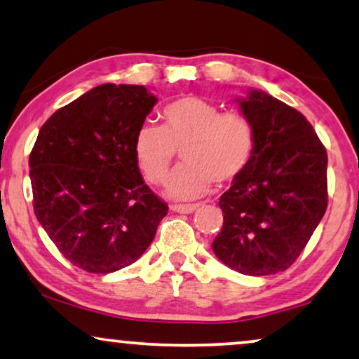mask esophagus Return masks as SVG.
I'll return each instance as SVG.
<instances>
[{"mask_svg":"<svg viewBox=\"0 0 359 359\" xmlns=\"http://www.w3.org/2000/svg\"><path fill=\"white\" fill-rule=\"evenodd\" d=\"M171 209L181 214H191L198 209V204H173Z\"/></svg>","mask_w":359,"mask_h":359,"instance_id":"obj_1","label":"esophagus"}]
</instances>
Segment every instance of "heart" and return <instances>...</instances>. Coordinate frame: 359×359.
Listing matches in <instances>:
<instances>
[{
    "mask_svg": "<svg viewBox=\"0 0 359 359\" xmlns=\"http://www.w3.org/2000/svg\"><path fill=\"white\" fill-rule=\"evenodd\" d=\"M161 127L143 123L133 140V155L150 183L168 173L176 150L180 165L166 181V193L176 199L203 196L211 183L226 184L239 178L252 160L255 133L239 111H221L201 97H181L163 107Z\"/></svg>",
    "mask_w": 359,
    "mask_h": 359,
    "instance_id": "obj_1",
    "label": "heart"
}]
</instances>
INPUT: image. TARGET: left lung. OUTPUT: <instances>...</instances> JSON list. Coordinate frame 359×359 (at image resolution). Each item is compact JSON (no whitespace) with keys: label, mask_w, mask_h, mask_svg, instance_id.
Wrapping results in <instances>:
<instances>
[{"label":"left lung","mask_w":359,"mask_h":359,"mask_svg":"<svg viewBox=\"0 0 359 359\" xmlns=\"http://www.w3.org/2000/svg\"><path fill=\"white\" fill-rule=\"evenodd\" d=\"M255 133L252 160L222 194L221 262L245 276L287 271L305 249L328 204V156L299 110L262 90L237 99Z\"/></svg>","instance_id":"obj_1"}]
</instances>
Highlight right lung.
I'll return each instance as SVG.
<instances>
[{"instance_id": "obj_1", "label": "right lung", "mask_w": 359, "mask_h": 359, "mask_svg": "<svg viewBox=\"0 0 359 359\" xmlns=\"http://www.w3.org/2000/svg\"><path fill=\"white\" fill-rule=\"evenodd\" d=\"M156 97L143 86L102 83L54 111L29 155L34 214L59 252L90 273L133 264L168 206L133 155Z\"/></svg>"}]
</instances>
